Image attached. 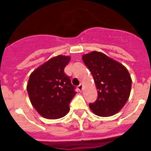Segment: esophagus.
Segmentation results:
<instances>
[{
  "label": "esophagus",
  "mask_w": 151,
  "mask_h": 151,
  "mask_svg": "<svg viewBox=\"0 0 151 151\" xmlns=\"http://www.w3.org/2000/svg\"><path fill=\"white\" fill-rule=\"evenodd\" d=\"M82 88H83V85H82V84H80V85L78 86V89L80 91H82Z\"/></svg>",
  "instance_id": "34e87169"
}]
</instances>
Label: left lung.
<instances>
[{"label":"left lung","instance_id":"8db88e82","mask_svg":"<svg viewBox=\"0 0 151 151\" xmlns=\"http://www.w3.org/2000/svg\"><path fill=\"white\" fill-rule=\"evenodd\" d=\"M82 60L93 75L98 93L95 102L89 104L91 111L102 117L117 113L130 95L132 78L127 69L101 52L85 54Z\"/></svg>","mask_w":151,"mask_h":151}]
</instances>
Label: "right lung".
Masks as SVG:
<instances>
[{
    "mask_svg": "<svg viewBox=\"0 0 151 151\" xmlns=\"http://www.w3.org/2000/svg\"><path fill=\"white\" fill-rule=\"evenodd\" d=\"M70 57L59 55L40 66L30 75L27 91L38 113L49 119L66 115L76 94L70 78L64 73Z\"/></svg>",
    "mask_w": 151,
    "mask_h": 151,
    "instance_id": "right-lung-1",
    "label": "right lung"
}]
</instances>
